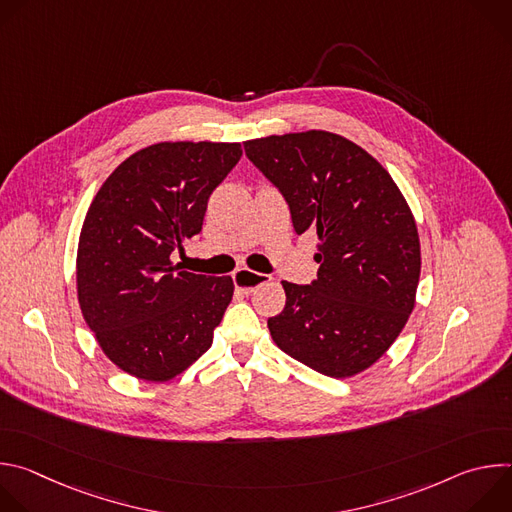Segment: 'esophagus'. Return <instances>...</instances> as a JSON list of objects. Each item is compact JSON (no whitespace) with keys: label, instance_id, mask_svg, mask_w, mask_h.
Listing matches in <instances>:
<instances>
[{"label":"esophagus","instance_id":"esophagus-1","mask_svg":"<svg viewBox=\"0 0 512 512\" xmlns=\"http://www.w3.org/2000/svg\"><path fill=\"white\" fill-rule=\"evenodd\" d=\"M233 281H235L237 291H241V294H253L259 285L269 283L271 277L265 273H255L251 269H237L233 275Z\"/></svg>","mask_w":512,"mask_h":512}]
</instances>
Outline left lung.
Instances as JSON below:
<instances>
[{"label": "left lung", "instance_id": "1", "mask_svg": "<svg viewBox=\"0 0 512 512\" xmlns=\"http://www.w3.org/2000/svg\"><path fill=\"white\" fill-rule=\"evenodd\" d=\"M243 145L285 198L294 231L320 237L318 277L283 281L285 308L267 320L275 344L326 377L369 369L403 330L419 283V237L403 194L373 156L336 133Z\"/></svg>", "mask_w": 512, "mask_h": 512}]
</instances>
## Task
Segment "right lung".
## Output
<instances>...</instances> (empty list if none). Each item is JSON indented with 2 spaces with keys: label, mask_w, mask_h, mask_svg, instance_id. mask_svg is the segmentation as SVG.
<instances>
[{
  "label": "right lung",
  "mask_w": 512,
  "mask_h": 512,
  "mask_svg": "<svg viewBox=\"0 0 512 512\" xmlns=\"http://www.w3.org/2000/svg\"><path fill=\"white\" fill-rule=\"evenodd\" d=\"M241 156V143L164 141L129 156L97 192L79 241V304L121 371L168 381L210 348L233 279L170 259L202 231L212 190Z\"/></svg>",
  "instance_id": "obj_1"
}]
</instances>
